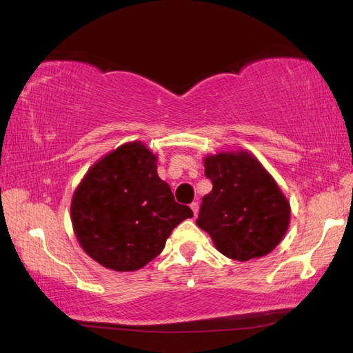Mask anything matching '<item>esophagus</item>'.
<instances>
[{
  "label": "esophagus",
  "instance_id": "obj_1",
  "mask_svg": "<svg viewBox=\"0 0 353 353\" xmlns=\"http://www.w3.org/2000/svg\"><path fill=\"white\" fill-rule=\"evenodd\" d=\"M190 206H191V209H192L194 216H197V214H199V203H197V201H192V203H191Z\"/></svg>",
  "mask_w": 353,
  "mask_h": 353
}]
</instances>
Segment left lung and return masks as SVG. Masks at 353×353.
Wrapping results in <instances>:
<instances>
[{"mask_svg":"<svg viewBox=\"0 0 353 353\" xmlns=\"http://www.w3.org/2000/svg\"><path fill=\"white\" fill-rule=\"evenodd\" d=\"M203 163L212 191L203 197L196 223L215 249L241 262L273 252L291 219L290 201L274 177L244 148L206 154Z\"/></svg>","mask_w":353,"mask_h":353,"instance_id":"obj_1","label":"left lung"}]
</instances>
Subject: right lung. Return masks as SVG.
Returning a JSON list of instances; mask_svg holds the SVG:
<instances>
[{
    "label": "right lung",
    "mask_w": 353,
    "mask_h": 353,
    "mask_svg": "<svg viewBox=\"0 0 353 353\" xmlns=\"http://www.w3.org/2000/svg\"><path fill=\"white\" fill-rule=\"evenodd\" d=\"M157 176V156L130 141L97 161L71 200L72 230L89 258L114 272H137L162 252L172 229L191 219Z\"/></svg>",
    "instance_id": "obj_1"
}]
</instances>
